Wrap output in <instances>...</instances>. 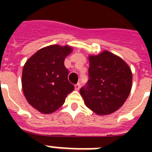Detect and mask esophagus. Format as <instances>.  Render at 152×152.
<instances>
[{"instance_id": "1", "label": "esophagus", "mask_w": 152, "mask_h": 152, "mask_svg": "<svg viewBox=\"0 0 152 152\" xmlns=\"http://www.w3.org/2000/svg\"><path fill=\"white\" fill-rule=\"evenodd\" d=\"M75 88L76 89H79L80 88V83H76V85H75Z\"/></svg>"}]
</instances>
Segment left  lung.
Masks as SVG:
<instances>
[{"label":"left lung","instance_id":"8db88e82","mask_svg":"<svg viewBox=\"0 0 152 152\" xmlns=\"http://www.w3.org/2000/svg\"><path fill=\"white\" fill-rule=\"evenodd\" d=\"M69 46L52 45L37 51L25 63L22 88L28 103L40 113L50 114L64 103L67 95L74 90L68 79L65 57L71 53Z\"/></svg>","mask_w":152,"mask_h":152}]
</instances>
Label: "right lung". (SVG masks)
<instances>
[{"instance_id":"1","label":"right lung","mask_w":152,"mask_h":152,"mask_svg":"<svg viewBox=\"0 0 152 152\" xmlns=\"http://www.w3.org/2000/svg\"><path fill=\"white\" fill-rule=\"evenodd\" d=\"M89 80L80 89L84 103L98 115L123 106L132 89V74L125 61L104 53L89 56Z\"/></svg>"}]
</instances>
